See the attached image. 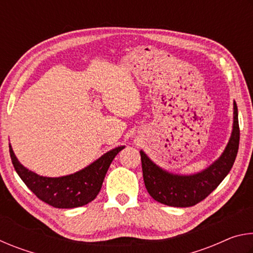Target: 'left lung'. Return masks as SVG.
<instances>
[{
	"mask_svg": "<svg viewBox=\"0 0 253 253\" xmlns=\"http://www.w3.org/2000/svg\"><path fill=\"white\" fill-rule=\"evenodd\" d=\"M240 140L238 107L234 102L233 130L228 146L221 157L203 172L181 176L165 172L140 152L143 177L152 198L162 204L175 208H188L200 203L220 185L232 169Z\"/></svg>",
	"mask_w": 253,
	"mask_h": 253,
	"instance_id": "obj_1",
	"label": "left lung"
}]
</instances>
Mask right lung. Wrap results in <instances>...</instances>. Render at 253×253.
<instances>
[{"mask_svg":"<svg viewBox=\"0 0 253 253\" xmlns=\"http://www.w3.org/2000/svg\"><path fill=\"white\" fill-rule=\"evenodd\" d=\"M124 146L106 153L88 168L62 177H44L20 164L10 146V155L16 173L38 199L58 209H72L88 204L99 193L111 162Z\"/></svg>","mask_w":253,"mask_h":253,"instance_id":"1","label":"right lung"}]
</instances>
